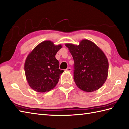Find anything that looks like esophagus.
Returning a JSON list of instances; mask_svg holds the SVG:
<instances>
[{"mask_svg": "<svg viewBox=\"0 0 129 129\" xmlns=\"http://www.w3.org/2000/svg\"><path fill=\"white\" fill-rule=\"evenodd\" d=\"M66 71H67V72H71V71H72V69H71V68L69 67V68H68L67 69H66Z\"/></svg>", "mask_w": 129, "mask_h": 129, "instance_id": "esophagus-1", "label": "esophagus"}]
</instances>
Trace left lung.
<instances>
[{
  "label": "left lung",
  "instance_id": "1",
  "mask_svg": "<svg viewBox=\"0 0 129 129\" xmlns=\"http://www.w3.org/2000/svg\"><path fill=\"white\" fill-rule=\"evenodd\" d=\"M74 61V79L79 89L86 92L98 90L108 75L109 62L105 54L95 43L82 40L79 45L68 43Z\"/></svg>",
  "mask_w": 129,
  "mask_h": 129
}]
</instances>
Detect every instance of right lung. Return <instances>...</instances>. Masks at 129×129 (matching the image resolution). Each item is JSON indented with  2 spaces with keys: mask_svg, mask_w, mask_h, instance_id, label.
<instances>
[{
  "mask_svg": "<svg viewBox=\"0 0 129 129\" xmlns=\"http://www.w3.org/2000/svg\"><path fill=\"white\" fill-rule=\"evenodd\" d=\"M62 48L50 40L38 44L27 56L24 64L26 80L34 91L45 92L54 89L64 70L59 69L55 55Z\"/></svg>",
  "mask_w": 129,
  "mask_h": 129,
  "instance_id": "add662e5",
  "label": "right lung"
}]
</instances>
